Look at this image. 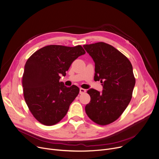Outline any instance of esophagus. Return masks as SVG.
I'll return each instance as SVG.
<instances>
[{
  "mask_svg": "<svg viewBox=\"0 0 159 159\" xmlns=\"http://www.w3.org/2000/svg\"><path fill=\"white\" fill-rule=\"evenodd\" d=\"M86 92V89H84L83 88H80V94H84Z\"/></svg>",
  "mask_w": 159,
  "mask_h": 159,
  "instance_id": "esophagus-1",
  "label": "esophagus"
}]
</instances>
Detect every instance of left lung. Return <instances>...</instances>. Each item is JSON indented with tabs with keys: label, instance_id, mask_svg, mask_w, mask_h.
I'll list each match as a JSON object with an SVG mask.
<instances>
[{
	"label": "left lung",
	"instance_id": "left-lung-1",
	"mask_svg": "<svg viewBox=\"0 0 159 159\" xmlns=\"http://www.w3.org/2000/svg\"><path fill=\"white\" fill-rule=\"evenodd\" d=\"M83 47L95 63L94 80L103 86L102 93L88 91L91 101L85 110L95 123L107 125L120 116L131 99L136 82L133 66L126 56L105 42Z\"/></svg>",
	"mask_w": 159,
	"mask_h": 159
}]
</instances>
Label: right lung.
Here are the masks:
<instances>
[{"label":"right lung","mask_w":159,"mask_h":159,"mask_svg":"<svg viewBox=\"0 0 159 159\" xmlns=\"http://www.w3.org/2000/svg\"><path fill=\"white\" fill-rule=\"evenodd\" d=\"M85 51L81 46L50 45L35 52L25 65L22 85L26 103L41 124L52 125L66 115L70 104L79 93L73 85L60 82L71 64Z\"/></svg>","instance_id":"right-lung-1"}]
</instances>
